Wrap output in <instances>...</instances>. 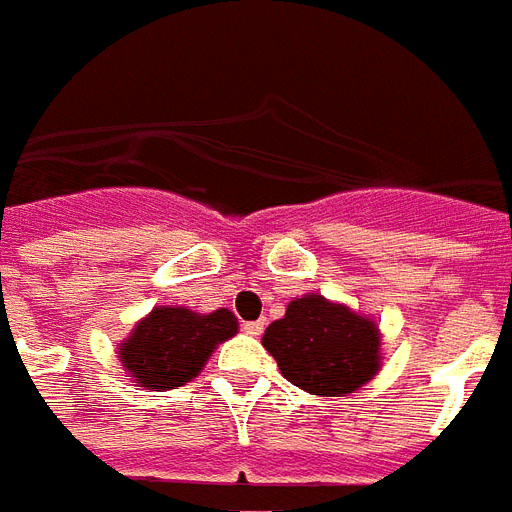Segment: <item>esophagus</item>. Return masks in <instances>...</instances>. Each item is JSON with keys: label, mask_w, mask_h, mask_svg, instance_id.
Masks as SVG:
<instances>
[{"label": "esophagus", "mask_w": 512, "mask_h": 512, "mask_svg": "<svg viewBox=\"0 0 512 512\" xmlns=\"http://www.w3.org/2000/svg\"><path fill=\"white\" fill-rule=\"evenodd\" d=\"M244 333L247 335H260L265 330V319H255V322H244Z\"/></svg>", "instance_id": "esophagus-1"}]
</instances>
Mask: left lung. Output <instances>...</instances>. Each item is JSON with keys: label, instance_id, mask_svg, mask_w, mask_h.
<instances>
[{"label": "left lung", "instance_id": "8db88e82", "mask_svg": "<svg viewBox=\"0 0 512 512\" xmlns=\"http://www.w3.org/2000/svg\"><path fill=\"white\" fill-rule=\"evenodd\" d=\"M263 346L290 384L322 397L360 389L381 360L378 327L322 295L292 300L284 319L268 325Z\"/></svg>", "mask_w": 512, "mask_h": 512}]
</instances>
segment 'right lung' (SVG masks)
Returning a JSON list of instances; mask_svg holds the SVG:
<instances>
[{"label": "right lung", "instance_id": "obj_1", "mask_svg": "<svg viewBox=\"0 0 512 512\" xmlns=\"http://www.w3.org/2000/svg\"><path fill=\"white\" fill-rule=\"evenodd\" d=\"M236 317L228 308L193 314L190 308L161 306L134 327L120 346L123 368L147 389H174L198 376L217 343L236 333Z\"/></svg>", "mask_w": 512, "mask_h": 512}]
</instances>
